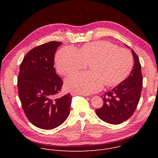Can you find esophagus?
Listing matches in <instances>:
<instances>
[{"instance_id":"1","label":"esophagus","mask_w":158,"mask_h":158,"mask_svg":"<svg viewBox=\"0 0 158 158\" xmlns=\"http://www.w3.org/2000/svg\"><path fill=\"white\" fill-rule=\"evenodd\" d=\"M71 96H76V95H79V94L75 93H74V92H71ZM82 95H83V96H87V95H85V94H82Z\"/></svg>"}]
</instances>
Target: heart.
<instances>
[{
    "instance_id": "heart-1",
    "label": "heart",
    "mask_w": 158,
    "mask_h": 158,
    "mask_svg": "<svg viewBox=\"0 0 158 158\" xmlns=\"http://www.w3.org/2000/svg\"><path fill=\"white\" fill-rule=\"evenodd\" d=\"M89 64L90 71L76 73L65 80V87L79 94L98 92L106 86L121 83L129 74L133 65L131 53L118 48L108 41H98L84 45L78 51L67 46L60 49L55 59L57 72L66 76Z\"/></svg>"
}]
</instances>
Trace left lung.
Instances as JSON below:
<instances>
[{"mask_svg": "<svg viewBox=\"0 0 158 158\" xmlns=\"http://www.w3.org/2000/svg\"><path fill=\"white\" fill-rule=\"evenodd\" d=\"M131 52L134 64L131 74L110 91L101 96L104 104L96 110L97 116L101 120L111 124H119L127 120L139 101L143 87L141 66L138 56L133 50Z\"/></svg>", "mask_w": 158, "mask_h": 158, "instance_id": "left-lung-1", "label": "left lung"}]
</instances>
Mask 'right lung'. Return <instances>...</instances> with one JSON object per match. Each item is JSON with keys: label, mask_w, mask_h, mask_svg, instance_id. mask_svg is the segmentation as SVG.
<instances>
[{"label": "right lung", "mask_w": 158, "mask_h": 158, "mask_svg": "<svg viewBox=\"0 0 158 158\" xmlns=\"http://www.w3.org/2000/svg\"><path fill=\"white\" fill-rule=\"evenodd\" d=\"M62 42L52 41L30 51L20 65L18 93L25 114L35 126L52 129L68 118L72 96L55 98L63 82L54 67V55Z\"/></svg>", "instance_id": "1"}]
</instances>
